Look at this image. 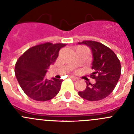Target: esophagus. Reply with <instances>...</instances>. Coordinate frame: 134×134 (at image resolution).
<instances>
[{
	"label": "esophagus",
	"instance_id": "obj_1",
	"mask_svg": "<svg viewBox=\"0 0 134 134\" xmlns=\"http://www.w3.org/2000/svg\"><path fill=\"white\" fill-rule=\"evenodd\" d=\"M70 77L72 80H74V81H77V80H78V78H77V77H74V76H70Z\"/></svg>",
	"mask_w": 134,
	"mask_h": 134
}]
</instances>
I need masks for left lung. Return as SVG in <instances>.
Wrapping results in <instances>:
<instances>
[{
	"label": "left lung",
	"instance_id": "8db88e82",
	"mask_svg": "<svg viewBox=\"0 0 134 134\" xmlns=\"http://www.w3.org/2000/svg\"><path fill=\"white\" fill-rule=\"evenodd\" d=\"M80 44L89 47L93 55L91 77L95 83H87L84 91H79L81 98L97 101L109 96L116 87L121 74L120 62L115 53L109 47L94 41H84Z\"/></svg>",
	"mask_w": 134,
	"mask_h": 134
}]
</instances>
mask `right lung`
Instances as JSON below:
<instances>
[{"label": "right lung", "instance_id": "right-lung-1", "mask_svg": "<svg viewBox=\"0 0 134 134\" xmlns=\"http://www.w3.org/2000/svg\"><path fill=\"white\" fill-rule=\"evenodd\" d=\"M66 44L45 43L27 50L16 62L15 75L20 87L28 97L38 101L54 98L60 91L62 80L52 77L48 80L45 74L53 64L60 49Z\"/></svg>", "mask_w": 134, "mask_h": 134}]
</instances>
